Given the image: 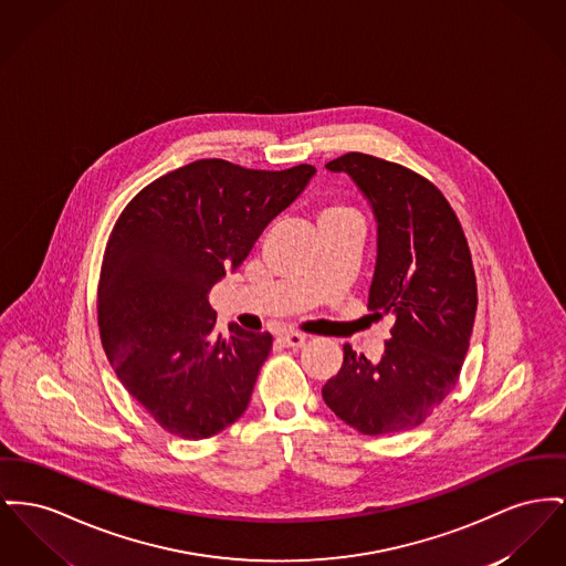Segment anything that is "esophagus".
<instances>
[{
    "mask_svg": "<svg viewBox=\"0 0 566 566\" xmlns=\"http://www.w3.org/2000/svg\"><path fill=\"white\" fill-rule=\"evenodd\" d=\"M305 339H307V337H305L303 333L289 332L280 335V342H282L284 346H289V348H301V346L305 344Z\"/></svg>",
    "mask_w": 566,
    "mask_h": 566,
    "instance_id": "esophagus-1",
    "label": "esophagus"
}]
</instances>
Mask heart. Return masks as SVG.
<instances>
[{"instance_id":"heart-1","label":"heart","mask_w":566,"mask_h":566,"mask_svg":"<svg viewBox=\"0 0 566 566\" xmlns=\"http://www.w3.org/2000/svg\"><path fill=\"white\" fill-rule=\"evenodd\" d=\"M333 220H359V218L344 202H329L318 211V222H333Z\"/></svg>"}]
</instances>
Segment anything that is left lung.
<instances>
[{
  "label": "left lung",
  "instance_id": "obj_1",
  "mask_svg": "<svg viewBox=\"0 0 566 566\" xmlns=\"http://www.w3.org/2000/svg\"><path fill=\"white\" fill-rule=\"evenodd\" d=\"M325 167L364 192L378 227L367 307L396 318L380 361L344 346L323 399L367 436L421 426L447 398L464 364L476 314V277L451 205L426 177L350 151Z\"/></svg>",
  "mask_w": 566,
  "mask_h": 566
}]
</instances>
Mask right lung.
<instances>
[{
  "mask_svg": "<svg viewBox=\"0 0 566 566\" xmlns=\"http://www.w3.org/2000/svg\"><path fill=\"white\" fill-rule=\"evenodd\" d=\"M314 172L197 160L143 188L122 211L102 261V348L167 432L202 440L245 412L273 337L237 325L229 337L216 335L209 293Z\"/></svg>",
  "mask_w": 566,
  "mask_h": 566,
  "instance_id": "1",
  "label": "right lung"
}]
</instances>
